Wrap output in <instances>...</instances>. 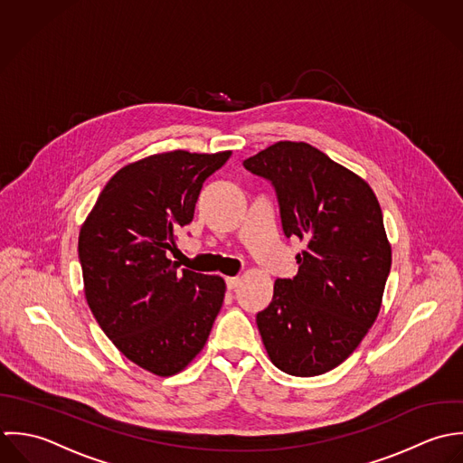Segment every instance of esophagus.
I'll list each match as a JSON object with an SVG mask.
<instances>
[{
	"mask_svg": "<svg viewBox=\"0 0 463 463\" xmlns=\"http://www.w3.org/2000/svg\"><path fill=\"white\" fill-rule=\"evenodd\" d=\"M225 284H227V289H236L240 284V278H227Z\"/></svg>",
	"mask_w": 463,
	"mask_h": 463,
	"instance_id": "obj_1",
	"label": "esophagus"
}]
</instances>
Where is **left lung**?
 Segmentation results:
<instances>
[{"instance_id": "1", "label": "left lung", "mask_w": 463, "mask_h": 463, "mask_svg": "<svg viewBox=\"0 0 463 463\" xmlns=\"http://www.w3.org/2000/svg\"><path fill=\"white\" fill-rule=\"evenodd\" d=\"M278 194L284 236L306 249L256 317L279 370L311 377L345 362L377 318L392 250L370 185L307 143L279 141L243 161Z\"/></svg>"}]
</instances>
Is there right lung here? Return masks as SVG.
I'll return each mask as SVG.
<instances>
[{
    "label": "right lung",
    "instance_id": "1",
    "mask_svg": "<svg viewBox=\"0 0 463 463\" xmlns=\"http://www.w3.org/2000/svg\"><path fill=\"white\" fill-rule=\"evenodd\" d=\"M232 152L174 150L121 168L99 193L79 236L84 291L101 331L156 375L185 369L203 349L225 282L168 260L194 214L202 184Z\"/></svg>",
    "mask_w": 463,
    "mask_h": 463
}]
</instances>
